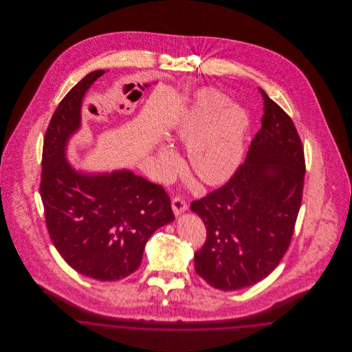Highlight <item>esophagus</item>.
<instances>
[{"label":"esophagus","instance_id":"1","mask_svg":"<svg viewBox=\"0 0 352 352\" xmlns=\"http://www.w3.org/2000/svg\"><path fill=\"white\" fill-rule=\"evenodd\" d=\"M171 206H173V211L175 215H181L187 210V203L181 197H174L171 201Z\"/></svg>","mask_w":352,"mask_h":352}]
</instances>
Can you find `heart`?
Wrapping results in <instances>:
<instances>
[{"mask_svg": "<svg viewBox=\"0 0 352 352\" xmlns=\"http://www.w3.org/2000/svg\"><path fill=\"white\" fill-rule=\"evenodd\" d=\"M224 102L226 99L217 92L203 91L174 128V137L188 144L190 166L206 184L226 181L239 165L244 151L248 118L241 108L226 107L209 120ZM160 157L166 166L175 161V153L170 148H162Z\"/></svg>", "mask_w": 352, "mask_h": 352, "instance_id": "b5f03b06", "label": "heart"}]
</instances>
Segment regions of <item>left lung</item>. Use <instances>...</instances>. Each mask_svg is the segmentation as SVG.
Returning a JSON list of instances; mask_svg holds the SVG:
<instances>
[{
	"mask_svg": "<svg viewBox=\"0 0 352 352\" xmlns=\"http://www.w3.org/2000/svg\"><path fill=\"white\" fill-rule=\"evenodd\" d=\"M264 99L261 129L231 179L191 203L207 239L195 270L212 287L232 292L260 283L287 251L301 207L305 155L284 109Z\"/></svg>",
	"mask_w": 352,
	"mask_h": 352,
	"instance_id": "8db88e82",
	"label": "left lung"
}]
</instances>
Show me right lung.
I'll return each instance as SVG.
<instances>
[{"label":"right lung","instance_id":"add662e5","mask_svg":"<svg viewBox=\"0 0 352 352\" xmlns=\"http://www.w3.org/2000/svg\"><path fill=\"white\" fill-rule=\"evenodd\" d=\"M102 74L84 76L55 109L39 191L51 241L68 265L99 281H118L140 268L146 241L174 214L162 186L129 170L84 174L68 164L66 146L80 128L84 95Z\"/></svg>","mask_w":352,"mask_h":352}]
</instances>
